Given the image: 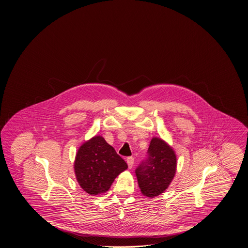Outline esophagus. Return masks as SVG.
<instances>
[{"instance_id": "esophagus-1", "label": "esophagus", "mask_w": 248, "mask_h": 248, "mask_svg": "<svg viewBox=\"0 0 248 248\" xmlns=\"http://www.w3.org/2000/svg\"><path fill=\"white\" fill-rule=\"evenodd\" d=\"M127 166L129 169H131L134 165V157L133 156H128L127 158Z\"/></svg>"}]
</instances>
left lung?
I'll return each mask as SVG.
<instances>
[{"instance_id": "1", "label": "left lung", "mask_w": 248, "mask_h": 248, "mask_svg": "<svg viewBox=\"0 0 248 248\" xmlns=\"http://www.w3.org/2000/svg\"><path fill=\"white\" fill-rule=\"evenodd\" d=\"M177 156L173 149L158 138L149 144L147 157L135 170L142 194L154 198L165 191L175 177Z\"/></svg>"}]
</instances>
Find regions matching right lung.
Instances as JSON below:
<instances>
[{"label": "right lung", "instance_id": "right-lung-1", "mask_svg": "<svg viewBox=\"0 0 248 248\" xmlns=\"http://www.w3.org/2000/svg\"><path fill=\"white\" fill-rule=\"evenodd\" d=\"M127 169L125 160L100 136L80 146L74 162L78 184L92 196L108 191L115 178Z\"/></svg>", "mask_w": 248, "mask_h": 248}]
</instances>
